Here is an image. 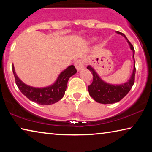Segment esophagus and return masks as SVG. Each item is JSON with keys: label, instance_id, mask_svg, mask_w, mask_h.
I'll return each instance as SVG.
<instances>
[{"label": "esophagus", "instance_id": "obj_1", "mask_svg": "<svg viewBox=\"0 0 152 152\" xmlns=\"http://www.w3.org/2000/svg\"><path fill=\"white\" fill-rule=\"evenodd\" d=\"M74 66H75L76 70L78 71L81 70L82 68H84V63H83V61L81 60H76L75 61V63H74Z\"/></svg>", "mask_w": 152, "mask_h": 152}]
</instances>
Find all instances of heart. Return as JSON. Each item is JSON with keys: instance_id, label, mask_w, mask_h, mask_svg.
I'll return each instance as SVG.
<instances>
[{"instance_id": "1", "label": "heart", "mask_w": 152, "mask_h": 152, "mask_svg": "<svg viewBox=\"0 0 152 152\" xmlns=\"http://www.w3.org/2000/svg\"><path fill=\"white\" fill-rule=\"evenodd\" d=\"M95 40H96V38H94V39H92L91 40V42H94Z\"/></svg>"}]
</instances>
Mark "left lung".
<instances>
[{"mask_svg":"<svg viewBox=\"0 0 152 152\" xmlns=\"http://www.w3.org/2000/svg\"><path fill=\"white\" fill-rule=\"evenodd\" d=\"M118 34L123 36L127 40V43L129 45L130 49L133 51V58L134 60V66L132 76L125 83L121 84H111L107 83L106 82L100 78L99 74L94 70V68L91 66H87V69L91 72L93 76V81L91 85L88 86L90 96L94 99L95 101L102 104H113L115 102H119L123 97H125L130 91L131 88L134 84L135 75V61L134 59L135 50L134 48L129 41L127 39L126 36L123 33L117 31Z\"/></svg>","mask_w":152,"mask_h":152,"instance_id":"1","label":"left lung"}]
</instances>
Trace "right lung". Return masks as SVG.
<instances>
[{"label": "right lung", "mask_w": 152, "mask_h": 152, "mask_svg": "<svg viewBox=\"0 0 152 152\" xmlns=\"http://www.w3.org/2000/svg\"><path fill=\"white\" fill-rule=\"evenodd\" d=\"M12 72L17 87L28 99L37 104L49 105L56 103L62 99L69 78L77 71L73 65L68 66L60 74L52 85L43 88H35L23 83L17 76L14 66H12Z\"/></svg>", "instance_id": "right-lung-1"}]
</instances>
